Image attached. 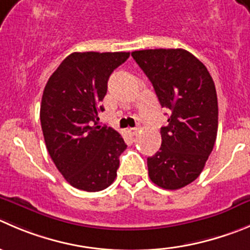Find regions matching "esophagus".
<instances>
[{
	"mask_svg": "<svg viewBox=\"0 0 250 250\" xmlns=\"http://www.w3.org/2000/svg\"><path fill=\"white\" fill-rule=\"evenodd\" d=\"M127 131H129V134L132 135V136H136L137 132H139V129H129Z\"/></svg>",
	"mask_w": 250,
	"mask_h": 250,
	"instance_id": "obj_1",
	"label": "esophagus"
}]
</instances>
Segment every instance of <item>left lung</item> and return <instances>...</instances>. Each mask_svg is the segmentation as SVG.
<instances>
[{
  "label": "left lung",
  "mask_w": 250,
  "mask_h": 250,
  "mask_svg": "<svg viewBox=\"0 0 250 250\" xmlns=\"http://www.w3.org/2000/svg\"><path fill=\"white\" fill-rule=\"evenodd\" d=\"M154 88L162 108L170 110L161 129L162 145L147 158L149 179L177 190L203 172L217 136L218 104L206 66L184 49L131 52Z\"/></svg>",
  "instance_id": "left-lung-1"
}]
</instances>
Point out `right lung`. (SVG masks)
<instances>
[{
    "mask_svg": "<svg viewBox=\"0 0 250 250\" xmlns=\"http://www.w3.org/2000/svg\"><path fill=\"white\" fill-rule=\"evenodd\" d=\"M130 52H72L50 76L40 105L47 152L72 187L101 191L115 180L126 145L118 131L98 125L108 80Z\"/></svg>",
    "mask_w": 250,
    "mask_h": 250,
    "instance_id": "1",
    "label": "right lung"
}]
</instances>
